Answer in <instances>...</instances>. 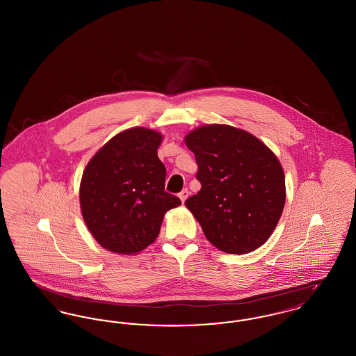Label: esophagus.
Here are the masks:
<instances>
[{
	"instance_id": "obj_1",
	"label": "esophagus",
	"mask_w": 356,
	"mask_h": 356,
	"mask_svg": "<svg viewBox=\"0 0 356 356\" xmlns=\"http://www.w3.org/2000/svg\"><path fill=\"white\" fill-rule=\"evenodd\" d=\"M188 195H189V192H188V189H183L180 193H179V197H180V200H181V203H184L186 200V197H188Z\"/></svg>"
}]
</instances>
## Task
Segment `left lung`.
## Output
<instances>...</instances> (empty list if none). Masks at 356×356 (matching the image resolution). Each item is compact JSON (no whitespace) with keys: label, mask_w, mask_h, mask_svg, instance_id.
Wrapping results in <instances>:
<instances>
[{"label":"left lung","mask_w":356,"mask_h":356,"mask_svg":"<svg viewBox=\"0 0 356 356\" xmlns=\"http://www.w3.org/2000/svg\"><path fill=\"white\" fill-rule=\"evenodd\" d=\"M184 140L202 184L186 207L208 241L234 254L263 245L286 203L284 172L275 153L254 135L224 124L199 127Z\"/></svg>","instance_id":"8db88e82"}]
</instances>
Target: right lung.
<instances>
[{
  "label": "right lung",
  "instance_id": "obj_1",
  "mask_svg": "<svg viewBox=\"0 0 356 356\" xmlns=\"http://www.w3.org/2000/svg\"><path fill=\"white\" fill-rule=\"evenodd\" d=\"M163 136L136 127L112 137L89 160L80 184L85 224L108 251L135 254L159 236L167 211L181 202L164 191L157 156Z\"/></svg>",
  "mask_w": 356,
  "mask_h": 356
}]
</instances>
